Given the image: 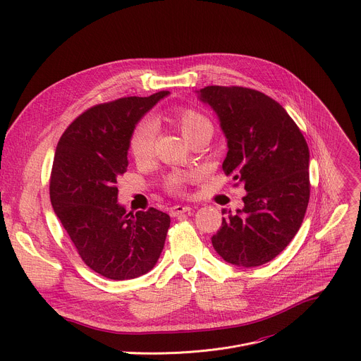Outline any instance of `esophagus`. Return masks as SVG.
<instances>
[{
  "instance_id": "esophagus-1",
  "label": "esophagus",
  "mask_w": 361,
  "mask_h": 361,
  "mask_svg": "<svg viewBox=\"0 0 361 361\" xmlns=\"http://www.w3.org/2000/svg\"><path fill=\"white\" fill-rule=\"evenodd\" d=\"M191 212V207H188V205H174V207L170 209V216L171 217H178L184 213H190Z\"/></svg>"
}]
</instances>
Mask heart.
<instances>
[{"label":"heart","mask_w":361,"mask_h":361,"mask_svg":"<svg viewBox=\"0 0 361 361\" xmlns=\"http://www.w3.org/2000/svg\"><path fill=\"white\" fill-rule=\"evenodd\" d=\"M164 118L166 121L177 127L187 141L202 133L210 135L213 134V124L209 117H205L202 113L191 107H174L166 114ZM154 137H156V128H154L149 121H141L134 127L130 135L128 148L131 156L137 161H144L151 156ZM194 173H171L166 180V187L170 192L177 194L188 181L194 178Z\"/></svg>","instance_id":"heart-1"}]
</instances>
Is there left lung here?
Returning a JSON list of instances; mask_svg holds the SVG:
<instances>
[{
  "label": "left lung",
  "mask_w": 361,
  "mask_h": 361,
  "mask_svg": "<svg viewBox=\"0 0 361 361\" xmlns=\"http://www.w3.org/2000/svg\"><path fill=\"white\" fill-rule=\"evenodd\" d=\"M198 94L217 113L227 137L223 170L247 191L243 210L223 217L213 247L238 267L266 264L290 244L307 210V141L279 102L260 91L209 85Z\"/></svg>",
  "instance_id": "1"
}]
</instances>
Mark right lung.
<instances>
[{"instance_id": "add662e5", "label": "right lung", "mask_w": 361, "mask_h": 361, "mask_svg": "<svg viewBox=\"0 0 361 361\" xmlns=\"http://www.w3.org/2000/svg\"><path fill=\"white\" fill-rule=\"evenodd\" d=\"M167 94L97 104L67 127L56 148L51 204L81 260L110 280L148 273L164 247L170 216L152 207L126 213L116 184L127 171L131 131Z\"/></svg>"}]
</instances>
